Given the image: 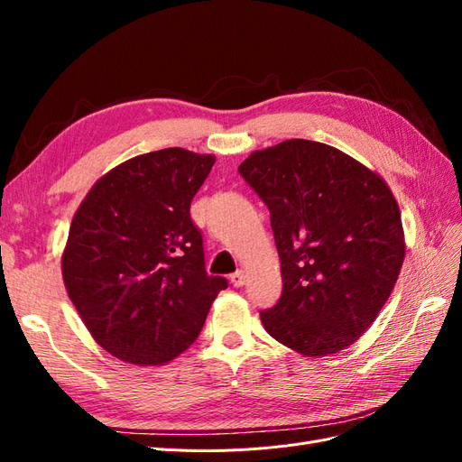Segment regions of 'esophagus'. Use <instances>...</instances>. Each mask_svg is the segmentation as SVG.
<instances>
[{"label": "esophagus", "mask_w": 462, "mask_h": 462, "mask_svg": "<svg viewBox=\"0 0 462 462\" xmlns=\"http://www.w3.org/2000/svg\"><path fill=\"white\" fill-rule=\"evenodd\" d=\"M245 282H246V273H245L243 270H236V272L231 275V283H233L235 287H243Z\"/></svg>", "instance_id": "obj_1"}]
</instances>
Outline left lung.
Instances as JSON below:
<instances>
[{"mask_svg": "<svg viewBox=\"0 0 462 462\" xmlns=\"http://www.w3.org/2000/svg\"><path fill=\"white\" fill-rule=\"evenodd\" d=\"M239 173L270 209L283 291L262 310L272 337L306 356L353 345L401 272V212L385 180L341 150L292 138L253 152Z\"/></svg>", "mask_w": 462, "mask_h": 462, "instance_id": "8db88e82", "label": "left lung"}]
</instances>
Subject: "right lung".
Here are the masks:
<instances>
[{"label":"right lung","instance_id":"add662e5","mask_svg":"<svg viewBox=\"0 0 462 462\" xmlns=\"http://www.w3.org/2000/svg\"><path fill=\"white\" fill-rule=\"evenodd\" d=\"M216 158L183 148L143 153L90 189L69 229L61 272L96 343L156 366L199 337L227 279L208 275L190 202Z\"/></svg>","mask_w":462,"mask_h":462}]
</instances>
